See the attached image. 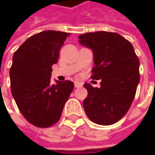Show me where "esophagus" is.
I'll list each match as a JSON object with an SVG mask.
<instances>
[{
	"mask_svg": "<svg viewBox=\"0 0 155 155\" xmlns=\"http://www.w3.org/2000/svg\"><path fill=\"white\" fill-rule=\"evenodd\" d=\"M74 86H75V88H81L82 86V83L80 81H74Z\"/></svg>",
	"mask_w": 155,
	"mask_h": 155,
	"instance_id": "esophagus-1",
	"label": "esophagus"
}]
</instances>
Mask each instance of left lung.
I'll return each mask as SVG.
<instances>
[{
    "instance_id": "1",
    "label": "left lung",
    "mask_w": 155,
    "mask_h": 155,
    "mask_svg": "<svg viewBox=\"0 0 155 155\" xmlns=\"http://www.w3.org/2000/svg\"><path fill=\"white\" fill-rule=\"evenodd\" d=\"M81 46L93 53V80L101 87L84 83L88 95L83 108L96 124L109 126L120 120L130 108L139 83V59L132 44L117 33L97 31L79 36Z\"/></svg>"
}]
</instances>
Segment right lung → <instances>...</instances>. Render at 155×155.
<instances>
[{
	"instance_id": "add662e5",
	"label": "right lung",
	"mask_w": 155,
	"mask_h": 155,
	"mask_svg": "<svg viewBox=\"0 0 155 155\" xmlns=\"http://www.w3.org/2000/svg\"><path fill=\"white\" fill-rule=\"evenodd\" d=\"M70 33L46 30L28 38L18 48L10 69L11 91L23 117L38 127L58 122L74 84L71 81L51 84L52 65Z\"/></svg>"
}]
</instances>
